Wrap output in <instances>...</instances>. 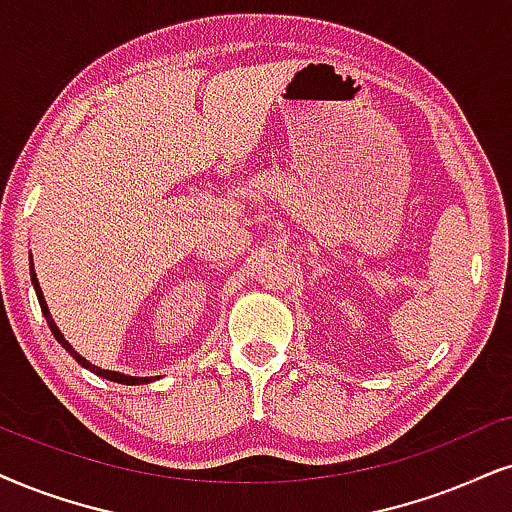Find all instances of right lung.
<instances>
[{
    "label": "right lung",
    "instance_id": "obj_1",
    "mask_svg": "<svg viewBox=\"0 0 512 512\" xmlns=\"http://www.w3.org/2000/svg\"><path fill=\"white\" fill-rule=\"evenodd\" d=\"M30 278H32V286H35V293H37V300H40V307H42V314H44V319H47V323H49V328H51V333H54V338L61 342L63 347L68 349L70 352V357H73L77 364L80 366H84V368H89V371L92 373H96V375H101V378H108V380H113V383H122V385H141V383H151L153 378H134V375H125V373H115V371H103V368H99V366H94V364H89L87 359L84 357H80V354L75 352L73 347H70V342L63 338L61 335V331H58V326L54 323V319H51V314H49V307H47V302H44V295H42V288H40V283H37V276H35V271L30 269Z\"/></svg>",
    "mask_w": 512,
    "mask_h": 512
}]
</instances>
